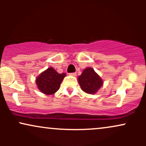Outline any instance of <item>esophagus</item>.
Instances as JSON below:
<instances>
[{"label": "esophagus", "instance_id": "1", "mask_svg": "<svg viewBox=\"0 0 146 146\" xmlns=\"http://www.w3.org/2000/svg\"><path fill=\"white\" fill-rule=\"evenodd\" d=\"M69 75H72V76H76V73H70Z\"/></svg>", "mask_w": 146, "mask_h": 146}]
</instances>
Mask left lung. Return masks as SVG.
Returning <instances> with one entry per match:
<instances>
[{"mask_svg": "<svg viewBox=\"0 0 146 146\" xmlns=\"http://www.w3.org/2000/svg\"><path fill=\"white\" fill-rule=\"evenodd\" d=\"M78 81L82 89L88 94H95L103 84V81L92 68L84 69L78 77Z\"/></svg>", "mask_w": 146, "mask_h": 146, "instance_id": "obj_1", "label": "left lung"}]
</instances>
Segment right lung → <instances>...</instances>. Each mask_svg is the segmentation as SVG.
I'll list each match as a JSON object with an SVG mask.
<instances>
[{
    "instance_id": "right-lung-1",
    "label": "right lung",
    "mask_w": 146,
    "mask_h": 146,
    "mask_svg": "<svg viewBox=\"0 0 146 146\" xmlns=\"http://www.w3.org/2000/svg\"><path fill=\"white\" fill-rule=\"evenodd\" d=\"M65 76L64 73H58L54 68H48L37 78L36 84L42 93L46 95L53 94L59 89Z\"/></svg>"
}]
</instances>
